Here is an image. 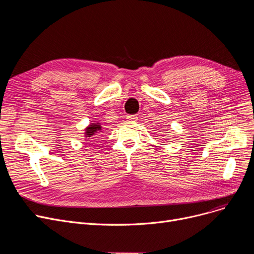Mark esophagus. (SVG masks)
<instances>
[{"mask_svg": "<svg viewBox=\"0 0 254 254\" xmlns=\"http://www.w3.org/2000/svg\"><path fill=\"white\" fill-rule=\"evenodd\" d=\"M127 119L128 120V122L135 123V122H137V120H138V117H137V115H128V116L127 117Z\"/></svg>", "mask_w": 254, "mask_h": 254, "instance_id": "esophagus-1", "label": "esophagus"}]
</instances>
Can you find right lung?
<instances>
[{
	"label": "right lung",
	"mask_w": 254,
	"mask_h": 254,
	"mask_svg": "<svg viewBox=\"0 0 254 254\" xmlns=\"http://www.w3.org/2000/svg\"><path fill=\"white\" fill-rule=\"evenodd\" d=\"M102 130V127L99 123H93L90 124L86 128H85V138L87 137H92L93 135H96V132Z\"/></svg>",
	"instance_id": "right-lung-1"
}]
</instances>
